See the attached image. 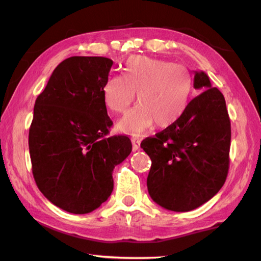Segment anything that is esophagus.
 <instances>
[{
	"mask_svg": "<svg viewBox=\"0 0 261 261\" xmlns=\"http://www.w3.org/2000/svg\"><path fill=\"white\" fill-rule=\"evenodd\" d=\"M131 141H132V146H134V151H136V149H138L139 148V145H140V138H139V137L134 136L131 138Z\"/></svg>",
	"mask_w": 261,
	"mask_h": 261,
	"instance_id": "esophagus-1",
	"label": "esophagus"
}]
</instances>
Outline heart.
I'll return each instance as SVG.
<instances>
[{"label":"heart","instance_id":"obj_1","mask_svg":"<svg viewBox=\"0 0 261 261\" xmlns=\"http://www.w3.org/2000/svg\"><path fill=\"white\" fill-rule=\"evenodd\" d=\"M193 83L183 65L173 62L132 56L122 76L110 77L102 88L103 102L114 113L123 114L134 103L139 105L117 123V129L139 135L154 122L167 127L177 122L191 100Z\"/></svg>","mask_w":261,"mask_h":261}]
</instances>
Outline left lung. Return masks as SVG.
<instances>
[{
	"label": "left lung",
	"instance_id": "obj_1",
	"mask_svg": "<svg viewBox=\"0 0 261 261\" xmlns=\"http://www.w3.org/2000/svg\"><path fill=\"white\" fill-rule=\"evenodd\" d=\"M201 91L173 125L141 141L151 158L147 189L158 205L189 212L213 198L226 182L231 127L226 100L204 71H194Z\"/></svg>",
	"mask_w": 261,
	"mask_h": 261
}]
</instances>
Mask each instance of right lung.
<instances>
[{
    "label": "right lung",
    "instance_id": "add662e5",
    "mask_svg": "<svg viewBox=\"0 0 261 261\" xmlns=\"http://www.w3.org/2000/svg\"><path fill=\"white\" fill-rule=\"evenodd\" d=\"M112 65L107 57H69L35 100L29 132L33 177L43 196L69 213H90L107 200L115 166L131 153L126 136L107 137L113 122L102 88Z\"/></svg>",
    "mask_w": 261,
    "mask_h": 261
}]
</instances>
